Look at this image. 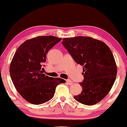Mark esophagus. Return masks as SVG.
I'll use <instances>...</instances> for the list:
<instances>
[{
    "instance_id": "34e87169",
    "label": "esophagus",
    "mask_w": 127,
    "mask_h": 127,
    "mask_svg": "<svg viewBox=\"0 0 127 127\" xmlns=\"http://www.w3.org/2000/svg\"><path fill=\"white\" fill-rule=\"evenodd\" d=\"M66 82H67V84H68L69 85H72V84H73L72 81V80H69V79L67 80H66Z\"/></svg>"
}]
</instances>
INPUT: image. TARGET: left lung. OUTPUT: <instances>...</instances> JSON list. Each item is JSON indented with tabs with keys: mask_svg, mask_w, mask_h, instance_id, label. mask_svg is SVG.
Masks as SVG:
<instances>
[{
	"mask_svg": "<svg viewBox=\"0 0 127 127\" xmlns=\"http://www.w3.org/2000/svg\"><path fill=\"white\" fill-rule=\"evenodd\" d=\"M62 43L74 61L83 66L82 91L74 98L86 105L98 103L110 91L117 76L111 50L103 41L87 36L64 38Z\"/></svg>",
	"mask_w": 127,
	"mask_h": 127,
	"instance_id": "left-lung-1",
	"label": "left lung"
}]
</instances>
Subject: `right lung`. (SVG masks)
Segmentation results:
<instances>
[{"label": "right lung", "mask_w": 127, "mask_h": 127, "mask_svg": "<svg viewBox=\"0 0 127 127\" xmlns=\"http://www.w3.org/2000/svg\"><path fill=\"white\" fill-rule=\"evenodd\" d=\"M53 36H37L26 40L19 46L10 66V74L18 93L29 103L40 105L53 98L55 88L66 83L61 78L42 73L48 51L61 40Z\"/></svg>", "instance_id": "right-lung-1"}]
</instances>
